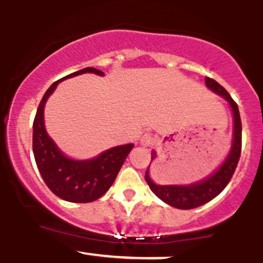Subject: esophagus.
I'll return each mask as SVG.
<instances>
[{
  "label": "esophagus",
  "mask_w": 263,
  "mask_h": 263,
  "mask_svg": "<svg viewBox=\"0 0 263 263\" xmlns=\"http://www.w3.org/2000/svg\"><path fill=\"white\" fill-rule=\"evenodd\" d=\"M152 142H153V137H152V135H149V134H144L140 138V144L143 147L151 146V144H152Z\"/></svg>",
  "instance_id": "obj_1"
}]
</instances>
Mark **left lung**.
Returning a JSON list of instances; mask_svg holds the SVG:
<instances>
[{"label": "left lung", "instance_id": "left-lung-1", "mask_svg": "<svg viewBox=\"0 0 263 263\" xmlns=\"http://www.w3.org/2000/svg\"><path fill=\"white\" fill-rule=\"evenodd\" d=\"M206 87L216 95L221 96L224 100L229 104L232 112V142L229 153L226 155L225 159L221 162V164L216 168L210 176L203 178V179L197 180L189 184H158L152 179L149 174V165L146 171V179L149 189L158 197L161 200L167 203L171 206L177 208V209H193L198 208L200 205H204L211 199L218 197L220 193L225 189L228 183L230 182L232 174H234L236 165L240 159L241 153V119L240 112L236 102L231 99L229 92L222 87L218 81L210 78L205 79ZM157 157L156 151H152V161Z\"/></svg>", "mask_w": 263, "mask_h": 263}]
</instances>
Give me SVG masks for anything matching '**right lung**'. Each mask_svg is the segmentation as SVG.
<instances>
[{"mask_svg": "<svg viewBox=\"0 0 263 263\" xmlns=\"http://www.w3.org/2000/svg\"><path fill=\"white\" fill-rule=\"evenodd\" d=\"M92 73L104 77L95 68L75 71L53 83L44 93L33 122V153L42 178L57 197L70 203H90L110 189L121 170L134 143L111 147L89 159H75L66 156L48 135L44 125V107L59 83L78 75Z\"/></svg>", "mask_w": 263, "mask_h": 263, "instance_id": "obj_1", "label": "right lung"}]
</instances>
